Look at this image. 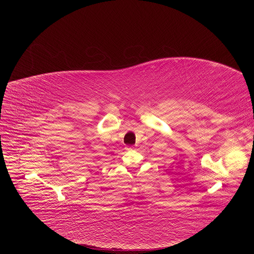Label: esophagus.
Here are the masks:
<instances>
[{
	"label": "esophagus",
	"instance_id": "34e87169",
	"mask_svg": "<svg viewBox=\"0 0 254 254\" xmlns=\"http://www.w3.org/2000/svg\"><path fill=\"white\" fill-rule=\"evenodd\" d=\"M132 147H133V146H130V147H126V148H127V150H132Z\"/></svg>",
	"mask_w": 254,
	"mask_h": 254
}]
</instances>
